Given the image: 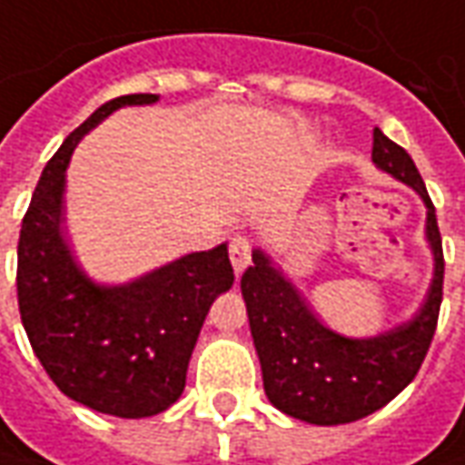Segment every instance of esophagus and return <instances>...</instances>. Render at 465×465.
<instances>
[{
    "instance_id": "esophagus-1",
    "label": "esophagus",
    "mask_w": 465,
    "mask_h": 465,
    "mask_svg": "<svg viewBox=\"0 0 465 465\" xmlns=\"http://www.w3.org/2000/svg\"><path fill=\"white\" fill-rule=\"evenodd\" d=\"M229 256H232L233 272L242 274L246 266L252 264V239L249 236H233L232 243H229Z\"/></svg>"
}]
</instances>
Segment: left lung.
<instances>
[{
    "mask_svg": "<svg viewBox=\"0 0 465 465\" xmlns=\"http://www.w3.org/2000/svg\"><path fill=\"white\" fill-rule=\"evenodd\" d=\"M372 163L408 183L428 209L425 236L433 249V282L411 322L365 340L332 332L262 249H254V264L242 277L266 398L304 423H352L388 405L418 375L436 334L446 266L436 206L413 158L380 128L372 131Z\"/></svg>",
    "mask_w": 465,
    "mask_h": 465,
    "instance_id": "8db88e82",
    "label": "left lung"
}]
</instances>
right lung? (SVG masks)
<instances>
[{
	"label": "right lung",
	"instance_id": "add662e5",
	"mask_svg": "<svg viewBox=\"0 0 465 465\" xmlns=\"http://www.w3.org/2000/svg\"><path fill=\"white\" fill-rule=\"evenodd\" d=\"M155 100L115 97L64 138L32 193L17 246L19 314L42 368L67 398L118 418L163 413L181 398L209 307L233 284L226 243L105 287L64 242V171L74 145L113 110Z\"/></svg>",
	"mask_w": 465,
	"mask_h": 465
}]
</instances>
